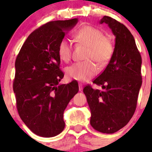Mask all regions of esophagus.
<instances>
[{
  "instance_id": "esophagus-1",
  "label": "esophagus",
  "mask_w": 152,
  "mask_h": 152,
  "mask_svg": "<svg viewBox=\"0 0 152 152\" xmlns=\"http://www.w3.org/2000/svg\"><path fill=\"white\" fill-rule=\"evenodd\" d=\"M78 88H79V91H81L83 90V85H82L81 83H79V84H78Z\"/></svg>"
}]
</instances>
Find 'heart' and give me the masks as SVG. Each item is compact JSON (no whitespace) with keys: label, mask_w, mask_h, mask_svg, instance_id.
<instances>
[{"label":"heart","mask_w":152,"mask_h":152,"mask_svg":"<svg viewBox=\"0 0 152 152\" xmlns=\"http://www.w3.org/2000/svg\"><path fill=\"white\" fill-rule=\"evenodd\" d=\"M74 36L81 44L88 47L85 56L86 61L76 63L68 67L66 70V77L70 80L86 81L98 72V68L93 60L99 66H105L111 60L114 53V43L100 29L92 26H83ZM71 41L64 38L58 45L59 58L63 61L69 62L71 58Z\"/></svg>","instance_id":"b5f03b06"}]
</instances>
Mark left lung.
<instances>
[{
	"instance_id": "8db88e82",
	"label": "left lung",
	"mask_w": 152,
	"mask_h": 152,
	"mask_svg": "<svg viewBox=\"0 0 152 152\" xmlns=\"http://www.w3.org/2000/svg\"><path fill=\"white\" fill-rule=\"evenodd\" d=\"M99 23L107 24L116 37L114 53L93 81L103 90L88 85L83 91L91 114V125L98 132L113 134L126 126L136 110L142 83V57L134 36L124 24L106 15Z\"/></svg>"
}]
</instances>
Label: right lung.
Segmentation results:
<instances>
[{
    "mask_svg": "<svg viewBox=\"0 0 152 152\" xmlns=\"http://www.w3.org/2000/svg\"><path fill=\"white\" fill-rule=\"evenodd\" d=\"M77 18L54 20L29 35L15 63L13 91L18 112L31 132L43 137H53L64 130V112L78 93L76 81L59 84L64 73L59 69L58 48Z\"/></svg>",
    "mask_w": 152,
    "mask_h": 152,
    "instance_id": "1",
    "label": "right lung"
}]
</instances>
